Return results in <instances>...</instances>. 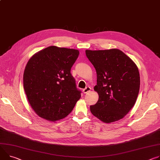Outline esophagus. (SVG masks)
Instances as JSON below:
<instances>
[{"instance_id":"esophagus-1","label":"esophagus","mask_w":160,"mask_h":160,"mask_svg":"<svg viewBox=\"0 0 160 160\" xmlns=\"http://www.w3.org/2000/svg\"><path fill=\"white\" fill-rule=\"evenodd\" d=\"M91 90V87L88 86V87H86V88L83 90V92L84 94H85V93H88V92H89Z\"/></svg>"}]
</instances>
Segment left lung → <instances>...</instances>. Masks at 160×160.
<instances>
[{"instance_id":"8db88e82","label":"left lung","mask_w":160,"mask_h":160,"mask_svg":"<svg viewBox=\"0 0 160 160\" xmlns=\"http://www.w3.org/2000/svg\"><path fill=\"white\" fill-rule=\"evenodd\" d=\"M85 54L97 73L94 90L99 99L90 106L91 113L106 123L121 119L134 106L138 95L140 82L137 65L118 49L86 50Z\"/></svg>"}]
</instances>
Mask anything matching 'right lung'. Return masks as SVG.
I'll use <instances>...</instances> for the list:
<instances>
[{"instance_id":"1","label":"right lung","mask_w":160,"mask_h":160,"mask_svg":"<svg viewBox=\"0 0 160 160\" xmlns=\"http://www.w3.org/2000/svg\"><path fill=\"white\" fill-rule=\"evenodd\" d=\"M79 55L75 49L48 47L34 54L23 73V88L31 107L48 121L62 119L81 97L71 69Z\"/></svg>"}]
</instances>
